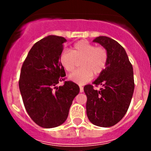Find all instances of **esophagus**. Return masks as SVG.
I'll use <instances>...</instances> for the list:
<instances>
[{
  "label": "esophagus",
  "instance_id": "obj_1",
  "mask_svg": "<svg viewBox=\"0 0 151 151\" xmlns=\"http://www.w3.org/2000/svg\"><path fill=\"white\" fill-rule=\"evenodd\" d=\"M83 91H84V89H83V86H80V93H83Z\"/></svg>",
  "mask_w": 151,
  "mask_h": 151
}]
</instances>
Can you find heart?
Listing matches in <instances>:
<instances>
[{
  "label": "heart",
  "instance_id": "obj_1",
  "mask_svg": "<svg viewBox=\"0 0 151 151\" xmlns=\"http://www.w3.org/2000/svg\"><path fill=\"white\" fill-rule=\"evenodd\" d=\"M81 68L69 74L68 78L79 85H84L93 78V74L99 75L106 68L108 53L102 47H96L87 40L77 42L71 51L65 50L60 53V62L68 72L76 68L77 61Z\"/></svg>",
  "mask_w": 151,
  "mask_h": 151
}]
</instances>
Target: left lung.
<instances>
[{"mask_svg": "<svg viewBox=\"0 0 151 151\" xmlns=\"http://www.w3.org/2000/svg\"><path fill=\"white\" fill-rule=\"evenodd\" d=\"M93 42L106 49L108 61L105 69L93 83L102 88L97 91L92 85L84 87L87 116L96 126L110 127L122 119L130 105L134 90L133 67L126 50L116 41L99 36Z\"/></svg>", "mask_w": 151, "mask_h": 151, "instance_id": "8db88e82", "label": "left lung"}]
</instances>
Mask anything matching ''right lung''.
Wrapping results in <instances>:
<instances>
[{"instance_id":"1","label":"right lung","mask_w":151,"mask_h":151,"mask_svg":"<svg viewBox=\"0 0 151 151\" xmlns=\"http://www.w3.org/2000/svg\"><path fill=\"white\" fill-rule=\"evenodd\" d=\"M66 39L48 36L34 44L22 68L19 88L24 106L32 120L46 129L63 124L70 106L80 92L76 83L66 81L58 87L66 76L60 62Z\"/></svg>"}]
</instances>
